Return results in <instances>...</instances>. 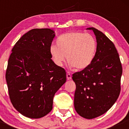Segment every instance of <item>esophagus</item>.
Instances as JSON below:
<instances>
[{"label":"esophagus","mask_w":129,"mask_h":129,"mask_svg":"<svg viewBox=\"0 0 129 129\" xmlns=\"http://www.w3.org/2000/svg\"><path fill=\"white\" fill-rule=\"evenodd\" d=\"M67 79L68 80H70L72 79V75H70V73L69 72H67Z\"/></svg>","instance_id":"34e87169"}]
</instances>
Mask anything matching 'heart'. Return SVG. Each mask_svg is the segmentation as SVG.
I'll list each match as a JSON object with an SVG mask.
<instances>
[{
  "label": "heart",
  "instance_id": "heart-1",
  "mask_svg": "<svg viewBox=\"0 0 129 129\" xmlns=\"http://www.w3.org/2000/svg\"><path fill=\"white\" fill-rule=\"evenodd\" d=\"M56 45L50 47L49 52L53 62L62 66L66 59L70 66L78 70L89 67L97 50L95 38L90 34L75 31L60 35L56 39Z\"/></svg>",
  "mask_w": 129,
  "mask_h": 129
}]
</instances>
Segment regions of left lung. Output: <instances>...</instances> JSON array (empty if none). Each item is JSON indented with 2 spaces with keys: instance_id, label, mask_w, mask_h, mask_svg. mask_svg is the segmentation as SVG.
I'll return each instance as SVG.
<instances>
[{
  "instance_id": "obj_1",
  "label": "left lung",
  "mask_w": 129,
  "mask_h": 129,
  "mask_svg": "<svg viewBox=\"0 0 129 129\" xmlns=\"http://www.w3.org/2000/svg\"><path fill=\"white\" fill-rule=\"evenodd\" d=\"M87 29L96 36V53L89 67L73 73L72 79L76 84L75 110L83 118L93 119L107 112L116 102L122 69L113 43L98 29Z\"/></svg>"
}]
</instances>
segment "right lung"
Returning a JSON list of instances; mask_svg holds the SVG:
<instances>
[{
    "instance_id": "1",
    "label": "right lung",
    "mask_w": 129,
    "mask_h": 129,
    "mask_svg": "<svg viewBox=\"0 0 129 129\" xmlns=\"http://www.w3.org/2000/svg\"><path fill=\"white\" fill-rule=\"evenodd\" d=\"M54 31L35 28L16 43L8 59L6 81L10 100L23 116L40 118L53 109V97L66 82V72L53 62L49 49Z\"/></svg>"
}]
</instances>
